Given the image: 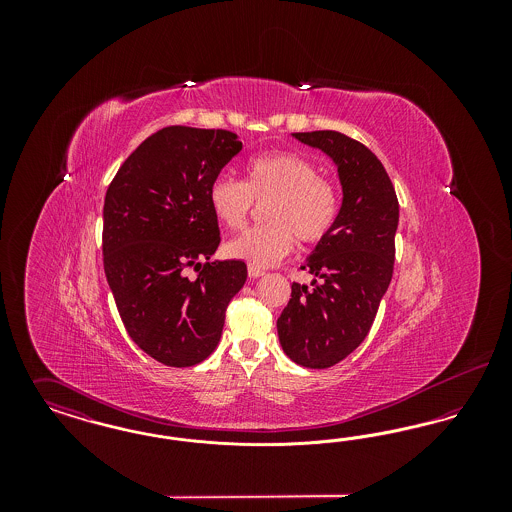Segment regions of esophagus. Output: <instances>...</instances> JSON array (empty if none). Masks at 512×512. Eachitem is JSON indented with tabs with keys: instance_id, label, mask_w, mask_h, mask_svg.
<instances>
[{
	"instance_id": "34e87169",
	"label": "esophagus",
	"mask_w": 512,
	"mask_h": 512,
	"mask_svg": "<svg viewBox=\"0 0 512 512\" xmlns=\"http://www.w3.org/2000/svg\"><path fill=\"white\" fill-rule=\"evenodd\" d=\"M247 274H249V278H261V276H265V270L263 268L249 267L247 268Z\"/></svg>"
}]
</instances>
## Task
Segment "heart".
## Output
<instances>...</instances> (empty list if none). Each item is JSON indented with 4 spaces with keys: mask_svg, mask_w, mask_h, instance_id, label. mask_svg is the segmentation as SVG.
Returning <instances> with one entry per match:
<instances>
[{
    "mask_svg": "<svg viewBox=\"0 0 512 512\" xmlns=\"http://www.w3.org/2000/svg\"><path fill=\"white\" fill-rule=\"evenodd\" d=\"M268 224L249 228L226 245L230 257L251 267H268L286 257L293 238L303 245L328 236L338 219L340 197L307 157L292 151L257 155L245 165V182L219 174L209 186V205L230 230H240L253 201H267Z\"/></svg>",
    "mask_w": 512,
    "mask_h": 512,
    "instance_id": "b5f03b06",
    "label": "heart"
}]
</instances>
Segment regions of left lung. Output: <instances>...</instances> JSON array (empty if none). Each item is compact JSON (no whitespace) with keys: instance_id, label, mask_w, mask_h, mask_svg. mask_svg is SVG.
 Instances as JSON below:
<instances>
[{"instance_id":"8db88e82","label":"left lung","mask_w":512,"mask_h":512,"mask_svg":"<svg viewBox=\"0 0 512 512\" xmlns=\"http://www.w3.org/2000/svg\"><path fill=\"white\" fill-rule=\"evenodd\" d=\"M338 169L341 207L326 238L307 257L311 286L292 284L276 322L284 353L297 365L328 368L368 334L393 274L399 203L380 159L361 142L334 132H295Z\"/></svg>"}]
</instances>
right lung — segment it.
<instances>
[{
    "label": "right lung",
    "instance_id": "obj_1",
    "mask_svg": "<svg viewBox=\"0 0 512 512\" xmlns=\"http://www.w3.org/2000/svg\"><path fill=\"white\" fill-rule=\"evenodd\" d=\"M240 151L234 132L167 126L132 151L105 194L109 288L128 336L163 365L205 361L244 288V261H209L220 244L209 186ZM188 266L202 268L195 281Z\"/></svg>",
    "mask_w": 512,
    "mask_h": 512
}]
</instances>
